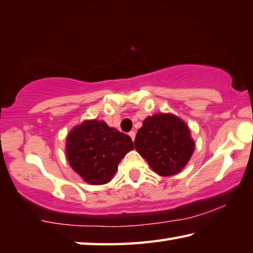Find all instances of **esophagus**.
<instances>
[{
  "label": "esophagus",
  "mask_w": 253,
  "mask_h": 253,
  "mask_svg": "<svg viewBox=\"0 0 253 253\" xmlns=\"http://www.w3.org/2000/svg\"><path fill=\"white\" fill-rule=\"evenodd\" d=\"M129 136H130V138H131L132 142H134V140H135V136H136V132H135L134 130L129 131Z\"/></svg>",
  "instance_id": "34e87169"
}]
</instances>
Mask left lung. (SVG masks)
I'll use <instances>...</instances> for the list:
<instances>
[{
	"label": "left lung",
	"mask_w": 253,
	"mask_h": 253,
	"mask_svg": "<svg viewBox=\"0 0 253 253\" xmlns=\"http://www.w3.org/2000/svg\"><path fill=\"white\" fill-rule=\"evenodd\" d=\"M135 148L160 176H172L185 168L195 143L190 128L173 114H155L137 131Z\"/></svg>",
	"instance_id": "obj_1"
}]
</instances>
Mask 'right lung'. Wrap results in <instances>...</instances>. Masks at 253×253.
I'll return each instance as SVG.
<instances>
[{"label": "right lung", "mask_w": 253, "mask_h": 253, "mask_svg": "<svg viewBox=\"0 0 253 253\" xmlns=\"http://www.w3.org/2000/svg\"><path fill=\"white\" fill-rule=\"evenodd\" d=\"M134 149L131 138L104 121H84L67 136L66 154L72 169L91 185L110 182L118 164Z\"/></svg>", "instance_id": "obj_1"}]
</instances>
